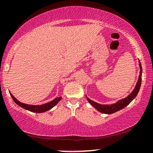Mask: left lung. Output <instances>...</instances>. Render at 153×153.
<instances>
[{
  "instance_id": "obj_1",
  "label": "left lung",
  "mask_w": 153,
  "mask_h": 153,
  "mask_svg": "<svg viewBox=\"0 0 153 153\" xmlns=\"http://www.w3.org/2000/svg\"><path fill=\"white\" fill-rule=\"evenodd\" d=\"M139 66L140 69V75L138 77V80H137V83H136V85L135 88L133 89V91H132V93H130V95H128V96L125 98L121 99V100H119L117 101L115 103L111 104V105H102L100 103H97V102H95V101L91 100L89 97H87V100L90 102V104L91 105H93L97 110H98L100 113H105V114H112L114 113H116V112L119 111L120 110H122L123 108H126V107L129 105L131 101L135 99V97L137 96V93L140 91V88L141 86V80H142V73H143V71H142V65L140 63V61L139 60Z\"/></svg>"
}]
</instances>
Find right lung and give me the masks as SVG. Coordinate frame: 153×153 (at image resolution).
<instances>
[{"mask_svg":"<svg viewBox=\"0 0 153 153\" xmlns=\"http://www.w3.org/2000/svg\"><path fill=\"white\" fill-rule=\"evenodd\" d=\"M10 95L11 97L13 98V100H14V102H16V104L18 105L20 107L24 108V109L29 110V111L33 112V113H44V112H46L48 110H51V108H53V107L56 106L57 104L60 102V100H61L62 97H57L54 100H51V102H47V103L43 104V105H29V104H25L23 103V102H21V101H19L10 92Z\"/></svg>","mask_w":153,"mask_h":153,"instance_id":"1","label":"right lung"}]
</instances>
